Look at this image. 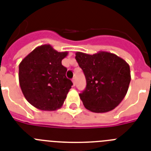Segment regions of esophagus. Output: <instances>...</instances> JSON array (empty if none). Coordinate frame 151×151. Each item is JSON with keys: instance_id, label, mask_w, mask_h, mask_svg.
<instances>
[{"instance_id": "34e87169", "label": "esophagus", "mask_w": 151, "mask_h": 151, "mask_svg": "<svg viewBox=\"0 0 151 151\" xmlns=\"http://www.w3.org/2000/svg\"><path fill=\"white\" fill-rule=\"evenodd\" d=\"M72 82H73V86H75L76 85V80H75V78H73V79H72Z\"/></svg>"}]
</instances>
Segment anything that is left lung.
Masks as SVG:
<instances>
[{"instance_id": "8db88e82", "label": "left lung", "mask_w": 151, "mask_h": 151, "mask_svg": "<svg viewBox=\"0 0 151 151\" xmlns=\"http://www.w3.org/2000/svg\"><path fill=\"white\" fill-rule=\"evenodd\" d=\"M75 54L87 81L85 90L79 94L85 108L94 113L114 110L128 91L131 79L129 64L107 51L94 54L77 52Z\"/></svg>"}]
</instances>
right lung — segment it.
Segmentation results:
<instances>
[{
  "label": "right lung",
  "instance_id": "add662e5",
  "mask_svg": "<svg viewBox=\"0 0 151 151\" xmlns=\"http://www.w3.org/2000/svg\"><path fill=\"white\" fill-rule=\"evenodd\" d=\"M68 51L58 52L50 44L36 47L19 64V83L29 103L41 111L60 109L73 83L67 78L61 61Z\"/></svg>",
  "mask_w": 151,
  "mask_h": 151
}]
</instances>
